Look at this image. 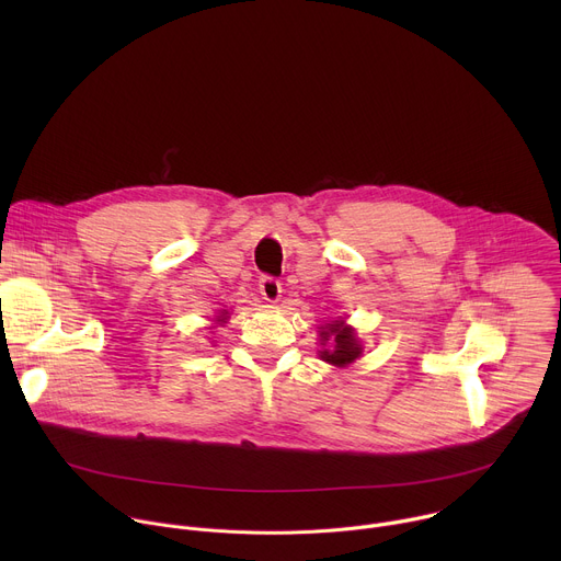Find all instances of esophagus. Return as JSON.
<instances>
[{"mask_svg":"<svg viewBox=\"0 0 561 561\" xmlns=\"http://www.w3.org/2000/svg\"><path fill=\"white\" fill-rule=\"evenodd\" d=\"M260 293L264 295L266 301L275 304V301L282 297V284H279V279H275V277H271V275H264V277L260 279Z\"/></svg>","mask_w":561,"mask_h":561,"instance_id":"esophagus-1","label":"esophagus"}]
</instances>
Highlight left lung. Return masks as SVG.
<instances>
[{
    "label": "left lung",
    "mask_w": 561,
    "mask_h": 561,
    "mask_svg": "<svg viewBox=\"0 0 561 561\" xmlns=\"http://www.w3.org/2000/svg\"><path fill=\"white\" fill-rule=\"evenodd\" d=\"M319 335H322L324 342L331 340V348L322 351V359H327L329 364L346 366V364L355 362L359 357V353H362V346L357 344L355 333L351 329H346L344 322L329 324Z\"/></svg>",
    "instance_id": "left-lung-1"
}]
</instances>
